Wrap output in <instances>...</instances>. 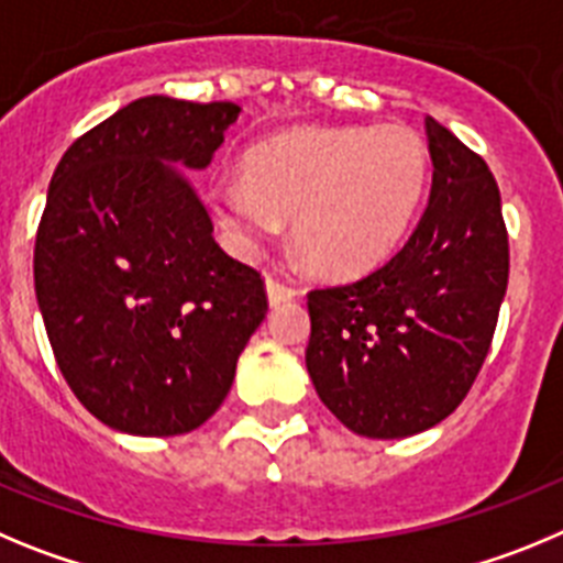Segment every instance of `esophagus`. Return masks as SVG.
Here are the masks:
<instances>
[{"instance_id": "34e87169", "label": "esophagus", "mask_w": 563, "mask_h": 563, "mask_svg": "<svg viewBox=\"0 0 563 563\" xmlns=\"http://www.w3.org/2000/svg\"><path fill=\"white\" fill-rule=\"evenodd\" d=\"M266 294H269V302L272 306H280V302H288L294 300V297H300V291L294 286H288V283L277 280V277H269L266 280Z\"/></svg>"}]
</instances>
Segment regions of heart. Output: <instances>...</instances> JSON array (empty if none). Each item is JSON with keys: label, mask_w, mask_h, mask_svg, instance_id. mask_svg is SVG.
Listing matches in <instances>:
<instances>
[{"label": "heart", "mask_w": 563, "mask_h": 563, "mask_svg": "<svg viewBox=\"0 0 563 563\" xmlns=\"http://www.w3.org/2000/svg\"><path fill=\"white\" fill-rule=\"evenodd\" d=\"M429 154L415 131L306 129L246 156V176H221L212 201L244 252L294 216V241L317 269L353 275L395 250L427 190Z\"/></svg>", "instance_id": "b5f03b06"}]
</instances>
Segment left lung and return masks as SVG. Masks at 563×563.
I'll use <instances>...</instances> for the list:
<instances>
[{
	"instance_id": "8db88e82",
	"label": "left lung",
	"mask_w": 563,
	"mask_h": 563,
	"mask_svg": "<svg viewBox=\"0 0 563 563\" xmlns=\"http://www.w3.org/2000/svg\"><path fill=\"white\" fill-rule=\"evenodd\" d=\"M427 140L432 194L407 244L358 280L308 291V376L364 438H409L463 404L508 288L494 174L434 118Z\"/></svg>"
}]
</instances>
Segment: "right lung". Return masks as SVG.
I'll return each mask as SVG.
<instances>
[{
  "label": "right lung",
  "mask_w": 563,
  "mask_h": 563,
  "mask_svg": "<svg viewBox=\"0 0 563 563\" xmlns=\"http://www.w3.org/2000/svg\"><path fill=\"white\" fill-rule=\"evenodd\" d=\"M241 106L151 95L60 156L33 277L55 362L106 427L168 438L201 427L269 311L261 272L227 255L174 162L201 170Z\"/></svg>",
  "instance_id": "obj_1"
}]
</instances>
